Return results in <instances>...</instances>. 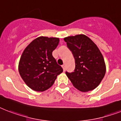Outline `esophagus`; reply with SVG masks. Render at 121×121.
Wrapping results in <instances>:
<instances>
[{
    "mask_svg": "<svg viewBox=\"0 0 121 121\" xmlns=\"http://www.w3.org/2000/svg\"><path fill=\"white\" fill-rule=\"evenodd\" d=\"M62 68H63V71H65V70H66V67H65V65H62Z\"/></svg>",
    "mask_w": 121,
    "mask_h": 121,
    "instance_id": "34e87169",
    "label": "esophagus"
}]
</instances>
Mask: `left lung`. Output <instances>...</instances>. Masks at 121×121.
<instances>
[{
  "label": "left lung",
  "instance_id": "obj_1",
  "mask_svg": "<svg viewBox=\"0 0 121 121\" xmlns=\"http://www.w3.org/2000/svg\"><path fill=\"white\" fill-rule=\"evenodd\" d=\"M74 57V72H66L73 86L82 92L92 91L104 79L106 65L104 56L93 41L84 34L65 37Z\"/></svg>",
  "mask_w": 121,
  "mask_h": 121
}]
</instances>
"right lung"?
I'll return each mask as SVG.
<instances>
[{"label":"right lung","instance_id":"1","mask_svg":"<svg viewBox=\"0 0 121 121\" xmlns=\"http://www.w3.org/2000/svg\"><path fill=\"white\" fill-rule=\"evenodd\" d=\"M60 42L57 37H39L25 49L20 58L18 70L26 84L35 91L50 88L63 72L52 56Z\"/></svg>","mask_w":121,"mask_h":121}]
</instances>
